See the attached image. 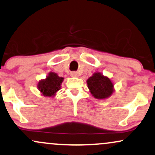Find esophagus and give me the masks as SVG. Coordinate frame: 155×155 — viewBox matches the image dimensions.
<instances>
[{"label":"esophagus","mask_w":155,"mask_h":155,"mask_svg":"<svg viewBox=\"0 0 155 155\" xmlns=\"http://www.w3.org/2000/svg\"><path fill=\"white\" fill-rule=\"evenodd\" d=\"M70 75L72 76V77H78V73L77 72H71Z\"/></svg>","instance_id":"esophagus-1"}]
</instances>
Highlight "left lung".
Segmentation results:
<instances>
[{
    "label": "left lung",
    "mask_w": 155,
    "mask_h": 155,
    "mask_svg": "<svg viewBox=\"0 0 155 155\" xmlns=\"http://www.w3.org/2000/svg\"><path fill=\"white\" fill-rule=\"evenodd\" d=\"M88 88L91 94L98 99H104L112 95L114 85L110 78L100 72H96L87 80Z\"/></svg>",
    "instance_id": "1"
}]
</instances>
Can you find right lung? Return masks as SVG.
I'll list each match as a JSON object with an SVG mask.
<instances>
[{"label":"right lung","mask_w":155,"mask_h":155,"mask_svg":"<svg viewBox=\"0 0 155 155\" xmlns=\"http://www.w3.org/2000/svg\"><path fill=\"white\" fill-rule=\"evenodd\" d=\"M64 78L59 77L55 72H50L46 78L38 83V88L45 96H54L61 89Z\"/></svg>","instance_id":"obj_1"}]
</instances>
